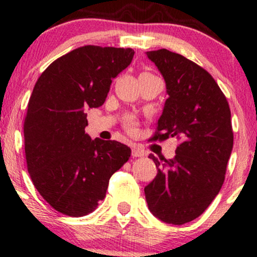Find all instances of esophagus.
<instances>
[{"mask_svg":"<svg viewBox=\"0 0 257 257\" xmlns=\"http://www.w3.org/2000/svg\"><path fill=\"white\" fill-rule=\"evenodd\" d=\"M144 155H145V152H144L141 149H139V147L134 146L132 149V156H133V157H143Z\"/></svg>","mask_w":257,"mask_h":257,"instance_id":"1","label":"esophagus"}]
</instances>
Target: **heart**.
Instances as JSON below:
<instances>
[{
	"mask_svg": "<svg viewBox=\"0 0 257 257\" xmlns=\"http://www.w3.org/2000/svg\"><path fill=\"white\" fill-rule=\"evenodd\" d=\"M141 75H151L150 72H143ZM140 75V76H141ZM124 128L126 129V132L131 133V134H134L138 129V122L135 119V117L133 116H126L124 118Z\"/></svg>",
	"mask_w": 257,
	"mask_h": 257,
	"instance_id": "b5f03b06",
	"label": "heart"
}]
</instances>
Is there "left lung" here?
<instances>
[{
	"label": "left lung",
	"mask_w": 257,
	"mask_h": 257,
	"mask_svg": "<svg viewBox=\"0 0 257 257\" xmlns=\"http://www.w3.org/2000/svg\"><path fill=\"white\" fill-rule=\"evenodd\" d=\"M163 75L168 99L150 141L178 139L174 159L155 157L158 174L145 187L147 205L163 222L184 225L220 192L233 147L231 110L213 76L184 55L146 53Z\"/></svg>",
	"instance_id": "obj_1"
}]
</instances>
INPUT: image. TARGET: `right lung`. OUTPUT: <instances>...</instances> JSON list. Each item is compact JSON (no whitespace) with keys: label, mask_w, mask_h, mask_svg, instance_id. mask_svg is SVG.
<instances>
[{"label":"right lung","mask_w":257,"mask_h":257,"mask_svg":"<svg viewBox=\"0 0 257 257\" xmlns=\"http://www.w3.org/2000/svg\"><path fill=\"white\" fill-rule=\"evenodd\" d=\"M133 57L132 48L79 47L53 61L35 84L24 120L26 166L59 213L78 217L95 210L112 174L131 157L118 141L91 140L84 111L104 104L112 78Z\"/></svg>","instance_id":"1"}]
</instances>
